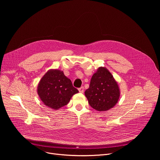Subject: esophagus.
Segmentation results:
<instances>
[{
	"label": "esophagus",
	"instance_id": "1",
	"mask_svg": "<svg viewBox=\"0 0 160 160\" xmlns=\"http://www.w3.org/2000/svg\"><path fill=\"white\" fill-rule=\"evenodd\" d=\"M78 90H79V92L83 93V92H84V87H81L80 88H78Z\"/></svg>",
	"mask_w": 160,
	"mask_h": 160
}]
</instances>
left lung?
<instances>
[{
  "instance_id": "1",
  "label": "left lung",
  "mask_w": 160,
  "mask_h": 160,
  "mask_svg": "<svg viewBox=\"0 0 160 160\" xmlns=\"http://www.w3.org/2000/svg\"><path fill=\"white\" fill-rule=\"evenodd\" d=\"M90 106L99 111H108L118 102L120 90L117 82L105 67H99L85 92Z\"/></svg>"
}]
</instances>
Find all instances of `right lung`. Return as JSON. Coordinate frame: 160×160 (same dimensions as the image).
I'll return each mask as SVG.
<instances>
[{"label": "right lung", "mask_w": 160, "mask_h": 160, "mask_svg": "<svg viewBox=\"0 0 160 160\" xmlns=\"http://www.w3.org/2000/svg\"><path fill=\"white\" fill-rule=\"evenodd\" d=\"M78 92L70 79L62 71L58 69L48 70L40 79L37 94L42 102L49 108L58 110L70 102L72 97Z\"/></svg>", "instance_id": "1"}]
</instances>
